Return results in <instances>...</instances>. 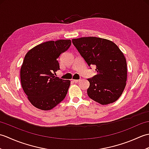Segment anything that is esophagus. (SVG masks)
Wrapping results in <instances>:
<instances>
[{"label": "esophagus", "instance_id": "1", "mask_svg": "<svg viewBox=\"0 0 149 149\" xmlns=\"http://www.w3.org/2000/svg\"><path fill=\"white\" fill-rule=\"evenodd\" d=\"M80 81H81V79H74V80H73V82H74V83H77Z\"/></svg>", "mask_w": 149, "mask_h": 149}]
</instances>
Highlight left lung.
Instances as JSON below:
<instances>
[{"label":"left lung","instance_id":"obj_1","mask_svg":"<svg viewBox=\"0 0 149 149\" xmlns=\"http://www.w3.org/2000/svg\"><path fill=\"white\" fill-rule=\"evenodd\" d=\"M72 43L88 66L95 65L97 74L88 79L90 99L102 105L115 102L121 96L127 81V63L115 43L97 37L73 39Z\"/></svg>","mask_w":149,"mask_h":149}]
</instances>
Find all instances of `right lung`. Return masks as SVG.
I'll use <instances>...</instances> for the list:
<instances>
[{"label": "right lung", "mask_w": 149, "mask_h": 149, "mask_svg": "<svg viewBox=\"0 0 149 149\" xmlns=\"http://www.w3.org/2000/svg\"><path fill=\"white\" fill-rule=\"evenodd\" d=\"M71 45L70 40L49 41L26 54L20 70L21 84L28 99L36 108L50 110L65 99L70 80L55 76L58 58Z\"/></svg>", "instance_id": "add662e5"}]
</instances>
